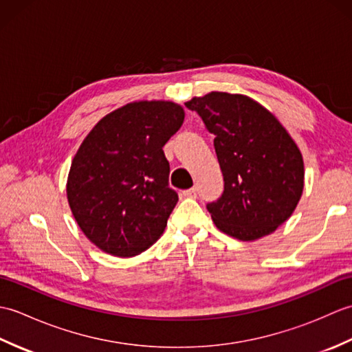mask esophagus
Segmentation results:
<instances>
[{
  "label": "esophagus",
  "mask_w": 352,
  "mask_h": 352,
  "mask_svg": "<svg viewBox=\"0 0 352 352\" xmlns=\"http://www.w3.org/2000/svg\"><path fill=\"white\" fill-rule=\"evenodd\" d=\"M183 195L188 198H197L198 197V189L197 188H190L188 190H183Z\"/></svg>",
  "instance_id": "esophagus-1"
}]
</instances>
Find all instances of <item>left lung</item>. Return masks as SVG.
<instances>
[{"label": "left lung", "instance_id": "obj_1", "mask_svg": "<svg viewBox=\"0 0 352 352\" xmlns=\"http://www.w3.org/2000/svg\"><path fill=\"white\" fill-rule=\"evenodd\" d=\"M186 107L214 134L223 193L207 204L222 233L250 242L274 233L300 203L304 160L271 111L246 95L210 92Z\"/></svg>", "mask_w": 352, "mask_h": 352}]
</instances>
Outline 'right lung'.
I'll use <instances>...</instances> for the list:
<instances>
[{
  "mask_svg": "<svg viewBox=\"0 0 352 352\" xmlns=\"http://www.w3.org/2000/svg\"><path fill=\"white\" fill-rule=\"evenodd\" d=\"M184 121L172 101H134L100 119L71 163L66 197L85 236L115 257L159 241L178 201L163 146Z\"/></svg>",
  "mask_w": 352,
  "mask_h": 352,
  "instance_id": "add662e5",
  "label": "right lung"
}]
</instances>
